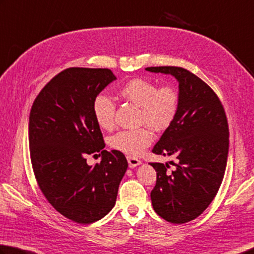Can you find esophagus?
<instances>
[{
	"instance_id": "obj_1",
	"label": "esophagus",
	"mask_w": 254,
	"mask_h": 254,
	"mask_svg": "<svg viewBox=\"0 0 254 254\" xmlns=\"http://www.w3.org/2000/svg\"><path fill=\"white\" fill-rule=\"evenodd\" d=\"M127 162H128V167L130 168H135L137 165L141 164V161L136 158H132V156H127Z\"/></svg>"
}]
</instances>
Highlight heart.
Here are the masks:
<instances>
[{"label": "heart", "instance_id": "1", "mask_svg": "<svg viewBox=\"0 0 254 254\" xmlns=\"http://www.w3.org/2000/svg\"><path fill=\"white\" fill-rule=\"evenodd\" d=\"M119 95L127 102L141 108L140 121L154 131L162 132L177 118L180 108L178 90L172 84L159 86L155 82L144 79H133L126 83ZM93 114L99 126L109 130L114 126L115 104L111 98L99 94L93 101ZM153 141V134L146 127L137 130L120 131L110 137V145L114 150L127 155H140Z\"/></svg>", "mask_w": 254, "mask_h": 254}]
</instances>
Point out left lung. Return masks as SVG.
Wrapping results in <instances>:
<instances>
[{"instance_id":"8db88e82","label":"left lung","mask_w":254,"mask_h":254,"mask_svg":"<svg viewBox=\"0 0 254 254\" xmlns=\"http://www.w3.org/2000/svg\"><path fill=\"white\" fill-rule=\"evenodd\" d=\"M146 71L171 74L179 82L180 108L152 152L177 159L150 163L156 171L151 191L154 211L168 222L182 224L203 213L218 193L229 152V127L214 91L190 71L178 66H151Z\"/></svg>"}]
</instances>
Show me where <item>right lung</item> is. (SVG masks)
<instances>
[{
    "label": "right lung",
    "instance_id": "obj_1",
    "mask_svg": "<svg viewBox=\"0 0 254 254\" xmlns=\"http://www.w3.org/2000/svg\"><path fill=\"white\" fill-rule=\"evenodd\" d=\"M114 80L109 68H66L41 90L31 109L29 145L36 182L50 204L76 223H93L112 210L127 169L122 152L104 150L92 109ZM93 153L103 160L92 167L85 158Z\"/></svg>",
    "mask_w": 254,
    "mask_h": 254
}]
</instances>
